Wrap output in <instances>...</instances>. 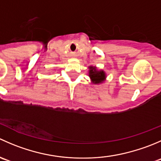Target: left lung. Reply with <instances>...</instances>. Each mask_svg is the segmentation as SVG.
<instances>
[{
	"mask_svg": "<svg viewBox=\"0 0 161 161\" xmlns=\"http://www.w3.org/2000/svg\"><path fill=\"white\" fill-rule=\"evenodd\" d=\"M89 76L90 78L91 83L94 85L103 83L107 78V74L102 69H97L96 66H89Z\"/></svg>",
	"mask_w": 161,
	"mask_h": 161,
	"instance_id": "1",
	"label": "left lung"
}]
</instances>
